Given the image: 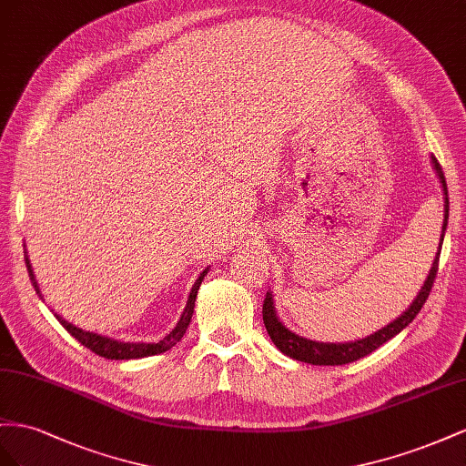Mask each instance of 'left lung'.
Instances as JSON below:
<instances>
[{"label": "left lung", "instance_id": "1", "mask_svg": "<svg viewBox=\"0 0 466 466\" xmlns=\"http://www.w3.org/2000/svg\"><path fill=\"white\" fill-rule=\"evenodd\" d=\"M431 164L437 177L441 181V187H443V195H445V205H443V234H441V244H443V236L447 230V220H449V197H447V183H445V176H443V169L437 162V157L431 156ZM440 244V249H441ZM437 269H440V251L435 254L433 265L430 269L428 279H425L423 287L420 289L418 297L414 299V302L410 304L408 310L402 312L400 316L392 320L390 324H387L384 328H380L375 334H370L363 339H357V341H348V343H322V341H312L302 338L295 331H290L281 320H279V316L275 312V304H273V295L268 292L263 300V324L265 329H268V334L271 338V341L277 345V350L285 353L287 357L297 359V361L302 363H310V365H345V363H353L357 359H361L369 353H373L375 350H379L382 343H387L389 339H392L394 336L400 334V331L414 320L418 316V312L421 310V307L425 304L430 297V290L433 287L435 281V275Z\"/></svg>", "mask_w": 466, "mask_h": 466}]
</instances>
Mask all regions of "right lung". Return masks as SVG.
<instances>
[{
  "instance_id": "right-lung-1",
  "label": "right lung",
  "mask_w": 466,
  "mask_h": 466,
  "mask_svg": "<svg viewBox=\"0 0 466 466\" xmlns=\"http://www.w3.org/2000/svg\"><path fill=\"white\" fill-rule=\"evenodd\" d=\"M26 254V251H25ZM25 263H26V271H29V277H31V283L36 290V295L43 299L41 295V289H38V283L35 279V273H33V268H31V261H29V256H25ZM208 273V268L198 275V279L195 281L191 292H189V300H187V307H185L181 318L177 326L169 331V334L157 343H130V341H118V339H113V338H107V336H101V334H93V331H86L82 328H77L74 324H70L68 320H64V318L60 314L55 312V316L58 318V322L70 331V334L82 343L86 345V348L93 353H97L99 357H105V359H116V361H121V359H140V357H150V355H157V353H164L167 350L174 348V345L183 338L185 329H187L189 322H191V316H193V310H195V299H197V290L198 287H201L205 275Z\"/></svg>"
}]
</instances>
